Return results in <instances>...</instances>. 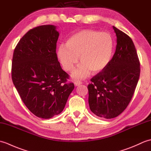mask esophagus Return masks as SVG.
<instances>
[{
  "label": "esophagus",
  "mask_w": 151,
  "mask_h": 151,
  "mask_svg": "<svg viewBox=\"0 0 151 151\" xmlns=\"http://www.w3.org/2000/svg\"><path fill=\"white\" fill-rule=\"evenodd\" d=\"M74 84H75V85L76 86H78L80 85H81L82 84V82H81V81H75V82H74Z\"/></svg>",
  "instance_id": "1"
}]
</instances>
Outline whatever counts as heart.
Listing matches in <instances>:
<instances>
[{
	"label": "heart",
	"instance_id": "1",
	"mask_svg": "<svg viewBox=\"0 0 151 151\" xmlns=\"http://www.w3.org/2000/svg\"><path fill=\"white\" fill-rule=\"evenodd\" d=\"M114 50V41L110 34L92 29L81 30L71 35L66 45H60L57 56L63 68L70 72L78 62L81 65L73 73L75 79H84L103 71L110 64Z\"/></svg>",
	"mask_w": 151,
	"mask_h": 151
}]
</instances>
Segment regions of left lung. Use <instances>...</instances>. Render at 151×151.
<instances>
[{
  "mask_svg": "<svg viewBox=\"0 0 151 151\" xmlns=\"http://www.w3.org/2000/svg\"><path fill=\"white\" fill-rule=\"evenodd\" d=\"M117 36L115 52L106 69L88 86L89 108L98 117L111 119L129 105L139 81L140 67L132 39L113 27Z\"/></svg>",
  "mask_w": 151,
  "mask_h": 151,
  "instance_id": "1",
  "label": "left lung"
}]
</instances>
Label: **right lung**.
Here are the masks:
<instances>
[{
  "instance_id": "1",
  "label": "right lung",
  "mask_w": 151,
  "mask_h": 151,
  "mask_svg": "<svg viewBox=\"0 0 151 151\" xmlns=\"http://www.w3.org/2000/svg\"><path fill=\"white\" fill-rule=\"evenodd\" d=\"M57 27L42 25L29 30L14 52L12 78L19 95L32 113L43 119L60 114L75 88L58 61Z\"/></svg>"
}]
</instances>
